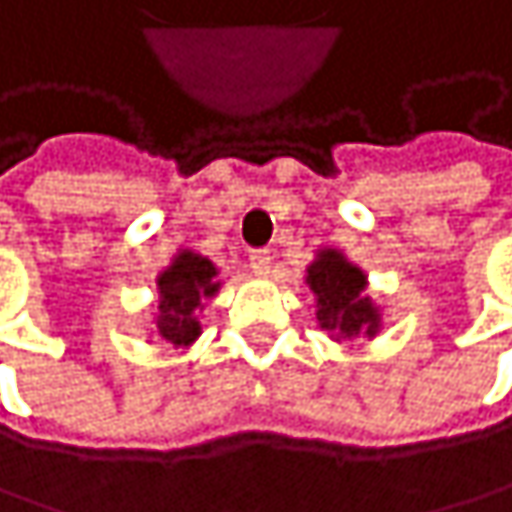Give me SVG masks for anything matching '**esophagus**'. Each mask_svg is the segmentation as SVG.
Segmentation results:
<instances>
[{"instance_id": "1", "label": "esophagus", "mask_w": 512, "mask_h": 512, "mask_svg": "<svg viewBox=\"0 0 512 512\" xmlns=\"http://www.w3.org/2000/svg\"><path fill=\"white\" fill-rule=\"evenodd\" d=\"M248 261H251V270L258 273V276H267L270 273V264H273V251L270 248H254L248 254Z\"/></svg>"}]
</instances>
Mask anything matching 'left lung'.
Returning a JSON list of instances; mask_svg holds the SVG:
<instances>
[{"instance_id": "obj_1", "label": "left lung", "mask_w": 512, "mask_h": 512, "mask_svg": "<svg viewBox=\"0 0 512 512\" xmlns=\"http://www.w3.org/2000/svg\"><path fill=\"white\" fill-rule=\"evenodd\" d=\"M306 285L315 294L321 330H327L336 342H354L360 336L375 339L381 330V312L366 297V273L339 248L318 251L315 264L306 270Z\"/></svg>"}]
</instances>
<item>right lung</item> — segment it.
Wrapping results in <instances>:
<instances>
[{
    "instance_id": "right-lung-1",
    "label": "right lung",
    "mask_w": 512,
    "mask_h": 512,
    "mask_svg": "<svg viewBox=\"0 0 512 512\" xmlns=\"http://www.w3.org/2000/svg\"><path fill=\"white\" fill-rule=\"evenodd\" d=\"M155 285H158V315H155L158 336L173 348H188L200 336L197 312L221 288L215 264L191 248H182L170 261V267L155 279Z\"/></svg>"
}]
</instances>
